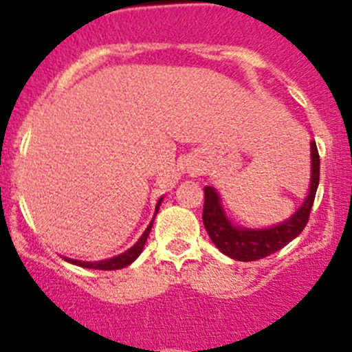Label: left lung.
Instances as JSON below:
<instances>
[{"mask_svg":"<svg viewBox=\"0 0 352 352\" xmlns=\"http://www.w3.org/2000/svg\"><path fill=\"white\" fill-rule=\"evenodd\" d=\"M310 186L300 208L278 225L265 228H245L239 226L228 218L221 204L218 190L214 187H204V209H202V223L209 239L219 252L240 262H252L264 258L274 252L281 250L291 240L296 239L307 226L310 218L311 206L317 194L318 180H320V158H318L317 144L310 143Z\"/></svg>","mask_w":352,"mask_h":352,"instance_id":"obj_1","label":"left lung"}]
</instances>
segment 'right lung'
<instances>
[{
    "instance_id": "obj_1",
    "label": "right lung",
    "mask_w": 352,
    "mask_h": 352,
    "mask_svg": "<svg viewBox=\"0 0 352 352\" xmlns=\"http://www.w3.org/2000/svg\"><path fill=\"white\" fill-rule=\"evenodd\" d=\"M162 201H163V197H160V199H158V204H156V209H155V216H156V212H158L160 204H162ZM155 216H153V219H151L150 225H148V228L144 230L143 235H141V239L138 240V242L134 243L133 247L127 248V250L122 252V254L116 255V257L105 258V261H95V262L78 261V258H69V257H65V255H63V258H65L66 262H69V264L80 265V267H85V269H98V271H116V269L127 267V265L133 264V262L136 261L138 257H140L141 252H143L144 243H146L148 235H150V232H151V226H153Z\"/></svg>"
}]
</instances>
